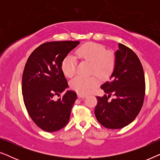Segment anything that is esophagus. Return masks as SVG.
<instances>
[{
    "label": "esophagus",
    "mask_w": 160,
    "mask_h": 160,
    "mask_svg": "<svg viewBox=\"0 0 160 160\" xmlns=\"http://www.w3.org/2000/svg\"><path fill=\"white\" fill-rule=\"evenodd\" d=\"M86 96L87 95H82V94H78V97L79 98H86Z\"/></svg>",
    "instance_id": "esophagus-1"
}]
</instances>
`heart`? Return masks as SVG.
Returning a JSON list of instances; mask_svg holds the SVG:
<instances>
[{
    "label": "heart",
    "mask_w": 160,
    "mask_h": 160,
    "mask_svg": "<svg viewBox=\"0 0 160 160\" xmlns=\"http://www.w3.org/2000/svg\"><path fill=\"white\" fill-rule=\"evenodd\" d=\"M78 58L92 62V73L106 77L112 73L117 62L115 52L101 43L89 41L82 44L76 51ZM61 70L67 77H72L76 73V60L71 54H68L61 62ZM100 83L97 76L91 77L76 76L71 82L72 89L82 94H88Z\"/></svg>",
    "instance_id": "b5f03b06"
}]
</instances>
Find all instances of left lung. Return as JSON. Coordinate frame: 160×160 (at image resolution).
<instances>
[{
	"mask_svg": "<svg viewBox=\"0 0 160 160\" xmlns=\"http://www.w3.org/2000/svg\"><path fill=\"white\" fill-rule=\"evenodd\" d=\"M117 62L110 80L100 87L106 95L97 97L96 119L108 129H120L130 124L143 106L146 84L141 61L130 48L119 43ZM111 96L114 98L110 100Z\"/></svg>",
	"mask_w": 160,
	"mask_h": 160,
	"instance_id": "8db88e82",
	"label": "left lung"
}]
</instances>
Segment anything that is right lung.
<instances>
[{"label":"right lung","instance_id":"1","mask_svg":"<svg viewBox=\"0 0 160 160\" xmlns=\"http://www.w3.org/2000/svg\"><path fill=\"white\" fill-rule=\"evenodd\" d=\"M79 41L44 43L32 52L22 74V92L28 113L32 121L46 132H55L68 123L77 95L68 87L61 62ZM57 95L58 100L54 99Z\"/></svg>","mask_w":160,"mask_h":160}]
</instances>
